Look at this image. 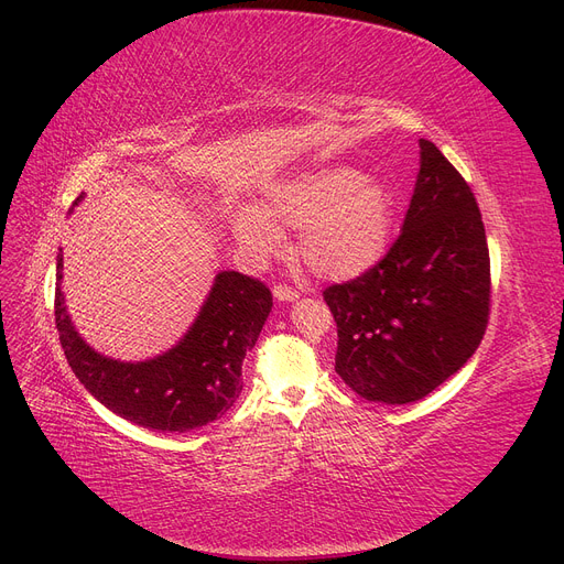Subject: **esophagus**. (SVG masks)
<instances>
[{"mask_svg":"<svg viewBox=\"0 0 564 564\" xmlns=\"http://www.w3.org/2000/svg\"><path fill=\"white\" fill-rule=\"evenodd\" d=\"M273 295L282 303H291V301H297V297H301V293H297L293 286H286V284L273 286Z\"/></svg>","mask_w":564,"mask_h":564,"instance_id":"obj_1","label":"esophagus"}]
</instances>
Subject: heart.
I'll list each match as a JSON object with an SVG mask.
<instances>
[{
  "label": "heart",
  "instance_id": "heart-1",
  "mask_svg": "<svg viewBox=\"0 0 564 564\" xmlns=\"http://www.w3.org/2000/svg\"><path fill=\"white\" fill-rule=\"evenodd\" d=\"M395 223L389 186L350 165H325L273 184L261 207L235 214L237 239L257 257L282 250L280 227L297 229L295 257L325 280H352L384 257Z\"/></svg>",
  "mask_w": 564,
  "mask_h": 564
}]
</instances>
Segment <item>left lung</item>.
<instances>
[{"instance_id": "1", "label": "left lung", "mask_w": 564, "mask_h": 564, "mask_svg": "<svg viewBox=\"0 0 564 564\" xmlns=\"http://www.w3.org/2000/svg\"><path fill=\"white\" fill-rule=\"evenodd\" d=\"M403 231L376 267L333 284L323 301L337 323L335 371L361 399L414 403L455 376L489 321V250L476 197L435 143Z\"/></svg>"}]
</instances>
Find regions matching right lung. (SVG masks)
<instances>
[{"mask_svg": "<svg viewBox=\"0 0 564 564\" xmlns=\"http://www.w3.org/2000/svg\"><path fill=\"white\" fill-rule=\"evenodd\" d=\"M56 280L61 348L79 382L105 408L156 433H186L220 419L237 403L246 352L254 348L273 307L267 284L237 271L218 273L200 314L177 346L154 359L120 361L93 350L75 329L61 291V250Z\"/></svg>", "mask_w": 564, "mask_h": 564, "instance_id": "obj_1", "label": "right lung"}]
</instances>
